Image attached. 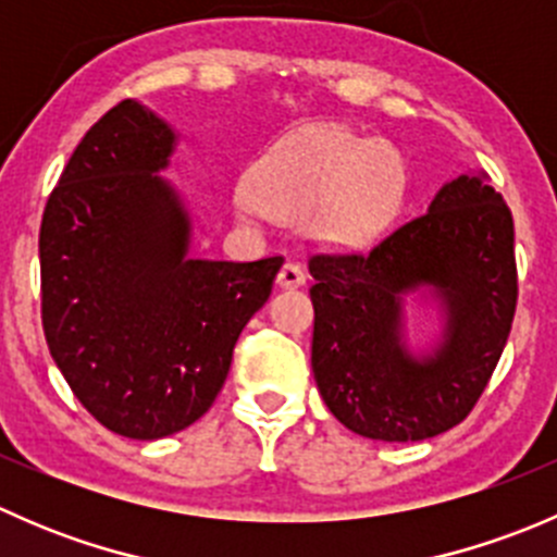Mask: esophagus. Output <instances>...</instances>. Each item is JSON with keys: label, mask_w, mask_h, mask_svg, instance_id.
<instances>
[{"label": "esophagus", "mask_w": 557, "mask_h": 557, "mask_svg": "<svg viewBox=\"0 0 557 557\" xmlns=\"http://www.w3.org/2000/svg\"><path fill=\"white\" fill-rule=\"evenodd\" d=\"M305 283H307L305 269H301L296 261H285L283 269H280V274H277L280 288H301Z\"/></svg>", "instance_id": "1"}]
</instances>
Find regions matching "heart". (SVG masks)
Listing matches in <instances>:
<instances>
[{
	"label": "heart",
	"instance_id": "b5f03b06",
	"mask_svg": "<svg viewBox=\"0 0 557 557\" xmlns=\"http://www.w3.org/2000/svg\"><path fill=\"white\" fill-rule=\"evenodd\" d=\"M407 190V164L385 139L361 137L345 126H301L285 134L252 170L250 196L237 212L261 207L277 221L310 223L320 243L367 247L398 215Z\"/></svg>",
	"mask_w": 557,
	"mask_h": 557
}]
</instances>
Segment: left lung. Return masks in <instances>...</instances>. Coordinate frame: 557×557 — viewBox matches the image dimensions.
I'll use <instances>...</instances> for the list:
<instances>
[{"instance_id":"1","label":"left lung","mask_w":557,"mask_h":557,"mask_svg":"<svg viewBox=\"0 0 557 557\" xmlns=\"http://www.w3.org/2000/svg\"><path fill=\"white\" fill-rule=\"evenodd\" d=\"M312 372L352 434L423 442L458 425L485 391L518 305L515 223L485 172L442 185L429 212L363 256H312ZM441 331L412 348L406 301Z\"/></svg>"}]
</instances>
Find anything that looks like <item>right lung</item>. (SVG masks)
<instances>
[{
    "label": "right lung",
    "mask_w": 557,
    "mask_h": 557,
    "mask_svg": "<svg viewBox=\"0 0 557 557\" xmlns=\"http://www.w3.org/2000/svg\"><path fill=\"white\" fill-rule=\"evenodd\" d=\"M177 132L126 99L72 153L39 228L42 329L77 401L115 434L188 429L226 383L283 258H190L194 218L159 172Z\"/></svg>",
    "instance_id": "1"
}]
</instances>
